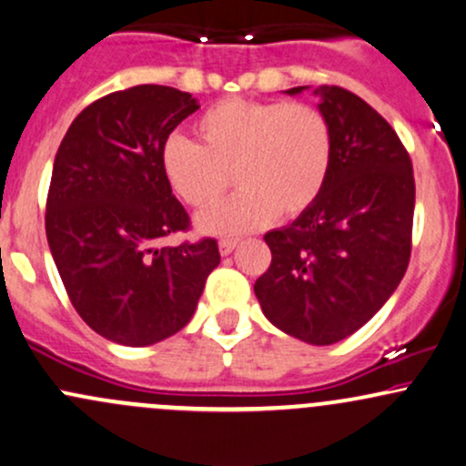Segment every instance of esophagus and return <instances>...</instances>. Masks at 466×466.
<instances>
[{"label": "esophagus", "mask_w": 466, "mask_h": 466, "mask_svg": "<svg viewBox=\"0 0 466 466\" xmlns=\"http://www.w3.org/2000/svg\"><path fill=\"white\" fill-rule=\"evenodd\" d=\"M237 245H238L237 238H221L218 240V251H221L223 256H228V254H232Z\"/></svg>", "instance_id": "esophagus-1"}]
</instances>
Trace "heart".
Instances as JSON below:
<instances>
[{
  "mask_svg": "<svg viewBox=\"0 0 466 466\" xmlns=\"http://www.w3.org/2000/svg\"><path fill=\"white\" fill-rule=\"evenodd\" d=\"M197 144L173 136L159 166L170 190L192 208H210L229 188L232 201L197 218L203 234H243L307 212L322 195L333 164V129L307 103L228 98L195 122Z\"/></svg>",
  "mask_w": 466,
  "mask_h": 466,
  "instance_id": "heart-1",
  "label": "heart"
}]
</instances>
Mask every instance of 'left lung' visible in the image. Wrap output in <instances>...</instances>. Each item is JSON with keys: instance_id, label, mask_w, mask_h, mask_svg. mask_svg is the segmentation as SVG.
<instances>
[{"instance_id": "obj_1", "label": "left lung", "mask_w": 466, "mask_h": 466, "mask_svg": "<svg viewBox=\"0 0 466 466\" xmlns=\"http://www.w3.org/2000/svg\"><path fill=\"white\" fill-rule=\"evenodd\" d=\"M313 94L333 129L329 179L291 226L265 234L271 265L254 293L282 333L329 346L360 330L403 280L416 188L408 151L366 100L335 85Z\"/></svg>"}]
</instances>
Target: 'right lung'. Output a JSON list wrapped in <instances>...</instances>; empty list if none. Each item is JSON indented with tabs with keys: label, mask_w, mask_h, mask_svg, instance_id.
Wrapping results in <instances>:
<instances>
[{
	"label": "right lung",
	"mask_w": 466,
	"mask_h": 466,
	"mask_svg": "<svg viewBox=\"0 0 466 466\" xmlns=\"http://www.w3.org/2000/svg\"><path fill=\"white\" fill-rule=\"evenodd\" d=\"M197 109L188 92L137 85L85 106L56 151L47 245L74 309L116 344L140 349L184 329L221 263L215 238L159 248L190 226L159 155Z\"/></svg>",
	"instance_id": "add662e5"
}]
</instances>
